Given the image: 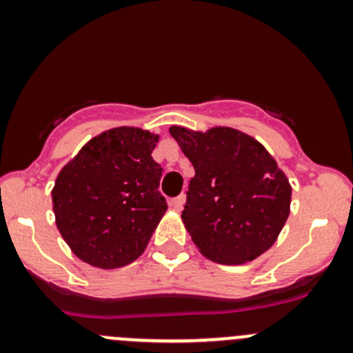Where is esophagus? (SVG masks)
Segmentation results:
<instances>
[{"instance_id":"1","label":"esophagus","mask_w":353,"mask_h":353,"mask_svg":"<svg viewBox=\"0 0 353 353\" xmlns=\"http://www.w3.org/2000/svg\"><path fill=\"white\" fill-rule=\"evenodd\" d=\"M169 205H170V208H174V210H176V212H181V210H183V206H184V196H183V194H181V196L170 199Z\"/></svg>"}]
</instances>
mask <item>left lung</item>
Returning a JSON list of instances; mask_svg holds the SVG:
<instances>
[{
	"mask_svg": "<svg viewBox=\"0 0 353 353\" xmlns=\"http://www.w3.org/2000/svg\"><path fill=\"white\" fill-rule=\"evenodd\" d=\"M169 133L194 167L183 219L205 258L252 261L275 244L290 213L292 188L276 160L249 134L227 126Z\"/></svg>",
	"mask_w": 353,
	"mask_h": 353,
	"instance_id": "8db88e82",
	"label": "left lung"
}]
</instances>
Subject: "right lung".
<instances>
[{
    "mask_svg": "<svg viewBox=\"0 0 353 353\" xmlns=\"http://www.w3.org/2000/svg\"><path fill=\"white\" fill-rule=\"evenodd\" d=\"M159 134L133 126L104 131L59 170L52 188L56 227L73 254L102 270L143 254L167 210L152 159Z\"/></svg>",
    "mask_w": 353,
    "mask_h": 353,
    "instance_id": "1",
    "label": "right lung"
}]
</instances>
